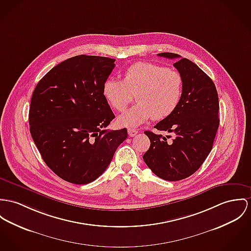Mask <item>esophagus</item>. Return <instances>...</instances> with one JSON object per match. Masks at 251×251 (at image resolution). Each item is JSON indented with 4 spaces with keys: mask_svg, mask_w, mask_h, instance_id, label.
Returning <instances> with one entry per match:
<instances>
[{
    "mask_svg": "<svg viewBox=\"0 0 251 251\" xmlns=\"http://www.w3.org/2000/svg\"><path fill=\"white\" fill-rule=\"evenodd\" d=\"M137 133H138V131H137V130H135V129H132V128H128V134H129L130 136H135Z\"/></svg>",
    "mask_w": 251,
    "mask_h": 251,
    "instance_id": "obj_1",
    "label": "esophagus"
}]
</instances>
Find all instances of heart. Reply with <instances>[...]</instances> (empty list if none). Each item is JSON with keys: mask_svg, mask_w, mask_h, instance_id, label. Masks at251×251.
Listing matches in <instances>:
<instances>
[{"mask_svg": "<svg viewBox=\"0 0 251 251\" xmlns=\"http://www.w3.org/2000/svg\"><path fill=\"white\" fill-rule=\"evenodd\" d=\"M183 93V79L173 69L149 62H138L123 74V80L110 78L102 87L106 101L118 112H123L135 95L137 104L118 116L121 126L135 127L151 117L155 120L171 116Z\"/></svg>", "mask_w": 251, "mask_h": 251, "instance_id": "obj_1", "label": "heart"}]
</instances>
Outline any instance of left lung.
<instances>
[{"instance_id":"1","label":"left lung","mask_w":251,"mask_h":251,"mask_svg":"<svg viewBox=\"0 0 251 251\" xmlns=\"http://www.w3.org/2000/svg\"><path fill=\"white\" fill-rule=\"evenodd\" d=\"M157 55L177 59L173 65L183 79V93L173 114L154 126L174 139L145 131L151 145L143 160L158 177L176 181L195 173L210 153L220 123L219 98L212 79L192 61L172 52Z\"/></svg>"}]
</instances>
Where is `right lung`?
Segmentation results:
<instances>
[{
  "label": "right lung",
  "instance_id": "1",
  "mask_svg": "<svg viewBox=\"0 0 251 251\" xmlns=\"http://www.w3.org/2000/svg\"><path fill=\"white\" fill-rule=\"evenodd\" d=\"M116 59L69 58L52 68L34 89L29 130L46 164L66 181L87 184L109 166L127 129L105 128L116 117L102 87Z\"/></svg>",
  "mask_w": 251,
  "mask_h": 251
}]
</instances>
